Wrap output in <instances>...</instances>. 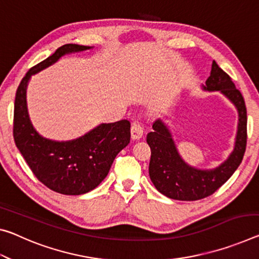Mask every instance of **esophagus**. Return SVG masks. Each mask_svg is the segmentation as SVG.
<instances>
[{
	"mask_svg": "<svg viewBox=\"0 0 259 259\" xmlns=\"http://www.w3.org/2000/svg\"><path fill=\"white\" fill-rule=\"evenodd\" d=\"M143 134H144V126L142 125V123L134 122L131 125V138L133 139H139Z\"/></svg>",
	"mask_w": 259,
	"mask_h": 259,
	"instance_id": "esophagus-1",
	"label": "esophagus"
}]
</instances>
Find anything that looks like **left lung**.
I'll return each instance as SVG.
<instances>
[{"label":"left lung","instance_id":"left-lung-1","mask_svg":"<svg viewBox=\"0 0 259 259\" xmlns=\"http://www.w3.org/2000/svg\"><path fill=\"white\" fill-rule=\"evenodd\" d=\"M205 91H220L231 100L239 112L235 146L228 159L214 169H198L189 166L180 157L170 131L161 120H157L147 134L151 147L149 174L159 192L178 200H198L211 196L227 182L243 159L247 146V108L241 92L232 78L213 61L211 75L206 79Z\"/></svg>","mask_w":259,"mask_h":259}]
</instances>
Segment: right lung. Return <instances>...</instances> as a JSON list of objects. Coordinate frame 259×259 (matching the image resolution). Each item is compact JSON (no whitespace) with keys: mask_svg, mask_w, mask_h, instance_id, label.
<instances>
[{"mask_svg":"<svg viewBox=\"0 0 259 259\" xmlns=\"http://www.w3.org/2000/svg\"><path fill=\"white\" fill-rule=\"evenodd\" d=\"M92 47L68 44L26 72L16 92L14 139L32 173L41 183L62 195H81L102 182L114 159L130 143V122L102 123L84 136L68 142H55L36 133L28 117L26 88L35 75L61 57Z\"/></svg>","mask_w":259,"mask_h":259,"instance_id":"1","label":"right lung"}]
</instances>
